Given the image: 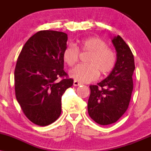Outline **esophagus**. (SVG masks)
<instances>
[{"mask_svg": "<svg viewBox=\"0 0 151 151\" xmlns=\"http://www.w3.org/2000/svg\"><path fill=\"white\" fill-rule=\"evenodd\" d=\"M73 84H74V86H79V85H81V83H79V81L77 80H74Z\"/></svg>", "mask_w": 151, "mask_h": 151, "instance_id": "obj_1", "label": "esophagus"}]
</instances>
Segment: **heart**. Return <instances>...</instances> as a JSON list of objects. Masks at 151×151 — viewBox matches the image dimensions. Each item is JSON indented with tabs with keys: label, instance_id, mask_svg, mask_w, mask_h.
I'll return each instance as SVG.
<instances>
[{
	"label": "heart",
	"instance_id": "1",
	"mask_svg": "<svg viewBox=\"0 0 151 151\" xmlns=\"http://www.w3.org/2000/svg\"><path fill=\"white\" fill-rule=\"evenodd\" d=\"M79 49L90 52L86 59L87 65H79L70 72V75L77 81L83 83L91 82L97 79L99 72L107 74L114 69L116 62L115 53L107 47L104 41L99 37H91L81 40L77 43L67 46L62 53L64 62L73 66L79 59Z\"/></svg>",
	"mask_w": 151,
	"mask_h": 151
}]
</instances>
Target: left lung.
Returning <instances> with one entry per match:
<instances>
[{
	"label": "left lung",
	"mask_w": 151,
	"mask_h": 151,
	"mask_svg": "<svg viewBox=\"0 0 151 151\" xmlns=\"http://www.w3.org/2000/svg\"><path fill=\"white\" fill-rule=\"evenodd\" d=\"M111 42L116 51L114 69L97 85L89 86L88 113L100 125L114 124L124 115L129 107L133 88L135 64L132 52L119 35L112 37Z\"/></svg>",
	"instance_id": "1"
}]
</instances>
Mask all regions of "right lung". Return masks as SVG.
Wrapping results in <instances>:
<instances>
[{
    "label": "right lung",
    "mask_w": 151,
    "mask_h": 151,
    "mask_svg": "<svg viewBox=\"0 0 151 151\" xmlns=\"http://www.w3.org/2000/svg\"><path fill=\"white\" fill-rule=\"evenodd\" d=\"M67 35L54 30L39 31L29 38L19 55L15 69L17 101L26 117L45 126L61 114L62 96L74 80L64 71L62 53Z\"/></svg>",
    "instance_id": "obj_1"
}]
</instances>
